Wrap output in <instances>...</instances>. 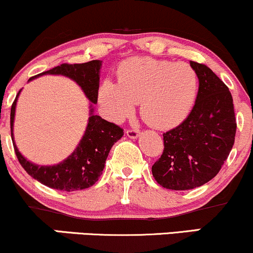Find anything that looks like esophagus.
<instances>
[{
	"label": "esophagus",
	"mask_w": 253,
	"mask_h": 253,
	"mask_svg": "<svg viewBox=\"0 0 253 253\" xmlns=\"http://www.w3.org/2000/svg\"><path fill=\"white\" fill-rule=\"evenodd\" d=\"M126 134L130 139H136L139 136V134H140V132H139V130H136V129H127Z\"/></svg>",
	"instance_id": "obj_1"
}]
</instances>
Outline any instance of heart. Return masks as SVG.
<instances>
[{"label": "heart", "mask_w": 253, "mask_h": 253, "mask_svg": "<svg viewBox=\"0 0 253 253\" xmlns=\"http://www.w3.org/2000/svg\"><path fill=\"white\" fill-rule=\"evenodd\" d=\"M199 95V76L185 63L135 57L118 69V82L102 81L98 102L109 120L121 123L140 102L141 117L150 126L172 129L189 118Z\"/></svg>", "instance_id": "heart-1"}]
</instances>
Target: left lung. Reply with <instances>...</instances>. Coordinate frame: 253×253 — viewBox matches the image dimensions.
I'll use <instances>...</instances> for the list:
<instances>
[{
  "label": "left lung",
  "instance_id": "left-lung-1",
  "mask_svg": "<svg viewBox=\"0 0 253 253\" xmlns=\"http://www.w3.org/2000/svg\"><path fill=\"white\" fill-rule=\"evenodd\" d=\"M199 76V95L189 118L164 133V151L152 165L158 184L171 190L201 187L217 175L234 144L233 98L208 66L191 62Z\"/></svg>",
  "mask_w": 253,
  "mask_h": 253
}]
</instances>
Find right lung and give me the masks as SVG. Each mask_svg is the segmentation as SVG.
<instances>
[{"mask_svg": "<svg viewBox=\"0 0 253 253\" xmlns=\"http://www.w3.org/2000/svg\"><path fill=\"white\" fill-rule=\"evenodd\" d=\"M101 66V60H91L83 64H62L28 80L31 82L42 75H62L75 81L91 102L88 125L82 139L74 152L56 165L34 164L20 153L14 141L13 129L17 97L21 90L13 102L10 109V130L16 157L28 175L46 187L63 191H75L94 185L102 173L110 149L124 135L123 128L94 114L92 104L97 103Z\"/></svg>", "mask_w": 253, "mask_h": 253, "instance_id": "1", "label": "right lung"}]
</instances>
